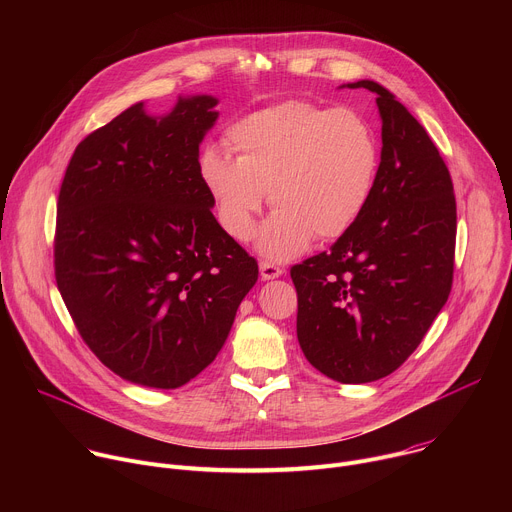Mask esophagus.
Masks as SVG:
<instances>
[{
	"label": "esophagus",
	"mask_w": 512,
	"mask_h": 512,
	"mask_svg": "<svg viewBox=\"0 0 512 512\" xmlns=\"http://www.w3.org/2000/svg\"><path fill=\"white\" fill-rule=\"evenodd\" d=\"M259 271H261V279H275V277H279L281 273H283V269L279 267V265H275V263H271V261H261L259 263Z\"/></svg>",
	"instance_id": "1"
}]
</instances>
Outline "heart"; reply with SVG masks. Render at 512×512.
<instances>
[{
    "instance_id": "b5f03b06",
    "label": "heart",
    "mask_w": 512,
    "mask_h": 512,
    "mask_svg": "<svg viewBox=\"0 0 512 512\" xmlns=\"http://www.w3.org/2000/svg\"><path fill=\"white\" fill-rule=\"evenodd\" d=\"M227 143L235 160L221 148L200 156L202 184L235 241L251 239L269 192L275 210L255 245L273 261L344 235L375 190L379 143L352 109L283 101L237 121Z\"/></svg>"
}]
</instances>
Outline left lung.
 <instances>
[{
  "mask_svg": "<svg viewBox=\"0 0 512 512\" xmlns=\"http://www.w3.org/2000/svg\"><path fill=\"white\" fill-rule=\"evenodd\" d=\"M377 95L383 150L375 190L354 225L291 267L298 340L314 369L346 383L397 371L448 302L456 196L423 125L375 81L342 85Z\"/></svg>",
  "mask_w": 512,
  "mask_h": 512,
  "instance_id": "left-lung-1",
  "label": "left lung"
}]
</instances>
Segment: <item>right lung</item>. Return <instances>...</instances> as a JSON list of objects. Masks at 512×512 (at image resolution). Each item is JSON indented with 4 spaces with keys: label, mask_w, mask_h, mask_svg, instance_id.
I'll return each mask as SVG.
<instances>
[{
    "label": "right lung",
    "mask_w": 512,
    "mask_h": 512,
    "mask_svg": "<svg viewBox=\"0 0 512 512\" xmlns=\"http://www.w3.org/2000/svg\"><path fill=\"white\" fill-rule=\"evenodd\" d=\"M216 103L180 97L164 117L131 105L77 145L60 186L58 291L95 356L135 385L178 389L202 373L259 275L200 178Z\"/></svg>",
    "instance_id": "obj_1"
}]
</instances>
